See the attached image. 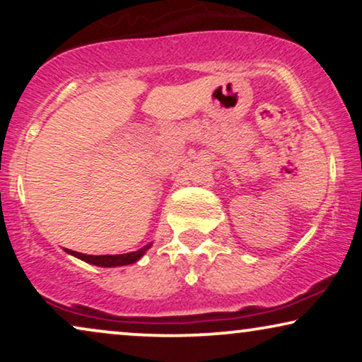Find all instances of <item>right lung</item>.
Returning <instances> with one entry per match:
<instances>
[{
    "label": "right lung",
    "mask_w": 362,
    "mask_h": 362,
    "mask_svg": "<svg viewBox=\"0 0 362 362\" xmlns=\"http://www.w3.org/2000/svg\"><path fill=\"white\" fill-rule=\"evenodd\" d=\"M151 244H148L145 247H141L140 250L136 252H130V254H120V255H87V254H81V252H74L66 249L67 254H71L77 259H81L87 264L97 265V267H122V265H130L135 264L136 260H140L145 252L150 249Z\"/></svg>",
    "instance_id": "obj_1"
}]
</instances>
